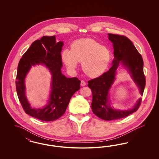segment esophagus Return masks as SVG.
<instances>
[{"label":"esophagus","mask_w":159,"mask_h":159,"mask_svg":"<svg viewBox=\"0 0 159 159\" xmlns=\"http://www.w3.org/2000/svg\"><path fill=\"white\" fill-rule=\"evenodd\" d=\"M80 84H81V86H86V82H84V80H82V81H81V83H80Z\"/></svg>","instance_id":"34e87169"}]
</instances>
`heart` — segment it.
Listing matches in <instances>:
<instances>
[{
  "instance_id": "heart-1",
  "label": "heart",
  "mask_w": 159,
  "mask_h": 159,
  "mask_svg": "<svg viewBox=\"0 0 159 159\" xmlns=\"http://www.w3.org/2000/svg\"><path fill=\"white\" fill-rule=\"evenodd\" d=\"M63 61L70 69L82 62L83 72L92 77H97L104 72L111 60V52L106 46L94 39H83L75 41L71 50L65 49L62 53Z\"/></svg>"
}]
</instances>
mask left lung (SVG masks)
Returning a JSON list of instances; mask_svg holds the SVG:
<instances>
[{"mask_svg":"<svg viewBox=\"0 0 159 159\" xmlns=\"http://www.w3.org/2000/svg\"><path fill=\"white\" fill-rule=\"evenodd\" d=\"M108 39L114 49L112 66L100 76L88 81L87 84L93 95L92 111L98 117L106 120H116L129 116L138 110L141 103L139 98L134 107L128 110H118L110 105L108 93L116 79V71L120 63L127 69L142 96L146 84L143 61L132 41L124 35L118 34H108Z\"/></svg>","mask_w":159,"mask_h":159,"instance_id":"1","label":"left lung"}]
</instances>
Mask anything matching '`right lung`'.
Returning a JSON list of instances; mask_svg holds the SVG:
<instances>
[{"mask_svg": "<svg viewBox=\"0 0 159 159\" xmlns=\"http://www.w3.org/2000/svg\"><path fill=\"white\" fill-rule=\"evenodd\" d=\"M62 42L57 43L55 35L43 36L33 42L20 60L16 80V91L25 112L43 121L56 120L62 116L73 94L80 89L77 77L67 78L61 72ZM45 64L52 75V87L48 104L41 109H33L25 96L24 79L33 66Z\"/></svg>", "mask_w": 159, "mask_h": 159, "instance_id": "add662e5", "label": "right lung"}]
</instances>
